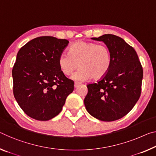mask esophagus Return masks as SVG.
<instances>
[{
  "label": "esophagus",
  "instance_id": "esophagus-1",
  "mask_svg": "<svg viewBox=\"0 0 156 156\" xmlns=\"http://www.w3.org/2000/svg\"><path fill=\"white\" fill-rule=\"evenodd\" d=\"M80 85V83H77V82H76L75 83H74V87L75 88H76V87H78L79 85Z\"/></svg>",
  "mask_w": 156,
  "mask_h": 156
}]
</instances>
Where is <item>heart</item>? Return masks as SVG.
<instances>
[{"mask_svg":"<svg viewBox=\"0 0 156 156\" xmlns=\"http://www.w3.org/2000/svg\"><path fill=\"white\" fill-rule=\"evenodd\" d=\"M59 66L65 75H71L78 66L80 68L72 76L76 81H86L92 77L100 79L107 74L112 64V55L108 46L80 41L69 48V53L59 57Z\"/></svg>","mask_w":156,"mask_h":156,"instance_id":"heart-1","label":"heart"}]
</instances>
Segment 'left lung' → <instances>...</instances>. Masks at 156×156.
Wrapping results in <instances>:
<instances>
[{
  "label": "left lung",
  "instance_id": "obj_1",
  "mask_svg": "<svg viewBox=\"0 0 156 156\" xmlns=\"http://www.w3.org/2000/svg\"><path fill=\"white\" fill-rule=\"evenodd\" d=\"M109 47L112 64L96 83L88 84L84 103L91 116L103 122L124 117L139 100L143 69L135 49L122 38L111 34L91 38Z\"/></svg>",
  "mask_w": 156,
  "mask_h": 156
}]
</instances>
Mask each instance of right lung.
<instances>
[{
  "label": "right lung",
  "instance_id": "add662e5",
  "mask_svg": "<svg viewBox=\"0 0 156 156\" xmlns=\"http://www.w3.org/2000/svg\"><path fill=\"white\" fill-rule=\"evenodd\" d=\"M66 39L43 36L28 41L19 51L12 69L14 98L23 112L39 121L60 113L74 89L73 80L59 66Z\"/></svg>",
  "mask_w": 156,
  "mask_h": 156
}]
</instances>
